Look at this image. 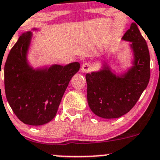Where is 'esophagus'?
I'll return each instance as SVG.
<instances>
[{
    "mask_svg": "<svg viewBox=\"0 0 160 160\" xmlns=\"http://www.w3.org/2000/svg\"><path fill=\"white\" fill-rule=\"evenodd\" d=\"M92 64L89 62L83 64V65H82V68H81V71H83V73H89V71H92Z\"/></svg>",
    "mask_w": 160,
    "mask_h": 160,
    "instance_id": "34e87169",
    "label": "esophagus"
}]
</instances>
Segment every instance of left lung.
<instances>
[{
	"mask_svg": "<svg viewBox=\"0 0 160 160\" xmlns=\"http://www.w3.org/2000/svg\"><path fill=\"white\" fill-rule=\"evenodd\" d=\"M122 39L131 42L133 66L121 77L104 63L99 71L87 73V101L92 111L103 118H117L135 106L150 77V52L138 26L132 22Z\"/></svg>",
	"mask_w": 160,
	"mask_h": 160,
	"instance_id": "obj_1",
	"label": "left lung"
}]
</instances>
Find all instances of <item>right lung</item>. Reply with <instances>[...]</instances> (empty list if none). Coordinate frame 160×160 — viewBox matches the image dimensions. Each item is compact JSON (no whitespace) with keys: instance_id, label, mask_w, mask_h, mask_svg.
<instances>
[{"instance_id":"1","label":"right lung","mask_w":160,"mask_h":160,"mask_svg":"<svg viewBox=\"0 0 160 160\" xmlns=\"http://www.w3.org/2000/svg\"><path fill=\"white\" fill-rule=\"evenodd\" d=\"M32 36L31 31L22 33L10 50L4 65V87L17 117L24 124L38 126L55 117L70 80L80 64L73 62L33 69L27 61Z\"/></svg>"}]
</instances>
